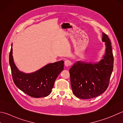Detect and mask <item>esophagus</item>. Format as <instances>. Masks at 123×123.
Returning <instances> with one entry per match:
<instances>
[{
  "mask_svg": "<svg viewBox=\"0 0 123 123\" xmlns=\"http://www.w3.org/2000/svg\"><path fill=\"white\" fill-rule=\"evenodd\" d=\"M64 64L66 66H71V62L69 61H68V60H66V61H65Z\"/></svg>",
  "mask_w": 123,
  "mask_h": 123,
  "instance_id": "1",
  "label": "esophagus"
}]
</instances>
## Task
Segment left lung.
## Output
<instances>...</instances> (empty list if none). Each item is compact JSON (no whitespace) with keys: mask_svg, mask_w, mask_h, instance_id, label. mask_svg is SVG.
<instances>
[{"mask_svg":"<svg viewBox=\"0 0 123 123\" xmlns=\"http://www.w3.org/2000/svg\"><path fill=\"white\" fill-rule=\"evenodd\" d=\"M102 36V41L106 46L104 59L95 64L77 62L69 69L73 93L80 99L99 96L109 86L114 67V56L109 38L104 33Z\"/></svg>","mask_w":123,"mask_h":123,"instance_id":"left-lung-1","label":"left lung"}]
</instances>
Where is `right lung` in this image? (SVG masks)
Instances as JSON below:
<instances>
[{"mask_svg":"<svg viewBox=\"0 0 123 123\" xmlns=\"http://www.w3.org/2000/svg\"><path fill=\"white\" fill-rule=\"evenodd\" d=\"M12 51V47L9 60L12 80L16 86L32 97H44L49 95L55 80L64 69V62L62 61L49 64L37 72L25 74L20 72L15 66Z\"/></svg>","mask_w":123,"mask_h":123,"instance_id":"obj_1","label":"right lung"}]
</instances>
